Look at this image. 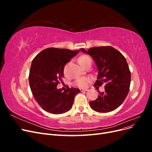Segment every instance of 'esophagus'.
<instances>
[{
  "instance_id": "esophagus-1",
  "label": "esophagus",
  "mask_w": 152,
  "mask_h": 152,
  "mask_svg": "<svg viewBox=\"0 0 152 152\" xmlns=\"http://www.w3.org/2000/svg\"><path fill=\"white\" fill-rule=\"evenodd\" d=\"M80 90L81 92H85V91H88V89H80Z\"/></svg>"
}]
</instances>
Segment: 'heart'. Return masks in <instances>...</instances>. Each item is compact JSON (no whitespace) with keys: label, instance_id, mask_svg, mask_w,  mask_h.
Here are the masks:
<instances>
[{"label":"heart","instance_id":"heart-1","mask_svg":"<svg viewBox=\"0 0 152 152\" xmlns=\"http://www.w3.org/2000/svg\"><path fill=\"white\" fill-rule=\"evenodd\" d=\"M91 61L90 57L88 56H86V55H84V56H82L78 58V63H79L80 65L84 67L87 62ZM91 81V78L88 77H80L79 79H77L75 81V85L81 87V88H84L88 86V84Z\"/></svg>","mask_w":152,"mask_h":152}]
</instances>
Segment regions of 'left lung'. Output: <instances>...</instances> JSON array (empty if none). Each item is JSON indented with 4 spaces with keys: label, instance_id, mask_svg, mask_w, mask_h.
Listing matches in <instances>:
<instances>
[{
    "label": "left lung",
    "instance_id": "left-lung-1",
    "mask_svg": "<svg viewBox=\"0 0 152 152\" xmlns=\"http://www.w3.org/2000/svg\"><path fill=\"white\" fill-rule=\"evenodd\" d=\"M93 59L98 71L94 86L104 85V91L99 93L98 98L90 102L91 108L96 112L107 113L122 104L129 91L131 72L126 59L113 47H94L80 49Z\"/></svg>",
    "mask_w": 152,
    "mask_h": 152
}]
</instances>
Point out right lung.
Returning <instances> with one entry per match:
<instances>
[{
  "label": "right lung",
  "instance_id": "right-lung-1",
  "mask_svg": "<svg viewBox=\"0 0 152 152\" xmlns=\"http://www.w3.org/2000/svg\"><path fill=\"white\" fill-rule=\"evenodd\" d=\"M79 50L47 48L40 52L31 62L29 84L35 100L43 110L53 114H61L70 110L74 98L80 91L67 87L63 92L58 89L62 81L64 66Z\"/></svg>",
  "mask_w": 152,
  "mask_h": 152
}]
</instances>
